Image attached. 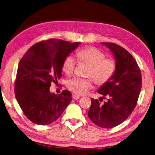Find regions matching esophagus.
Wrapping results in <instances>:
<instances>
[{
    "mask_svg": "<svg viewBox=\"0 0 155 155\" xmlns=\"http://www.w3.org/2000/svg\"><path fill=\"white\" fill-rule=\"evenodd\" d=\"M80 95H74L72 96V98H73L74 100H78V99H80Z\"/></svg>",
    "mask_w": 155,
    "mask_h": 155,
    "instance_id": "1",
    "label": "esophagus"
}]
</instances>
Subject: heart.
<instances>
[{
    "mask_svg": "<svg viewBox=\"0 0 155 155\" xmlns=\"http://www.w3.org/2000/svg\"><path fill=\"white\" fill-rule=\"evenodd\" d=\"M76 56L79 62L89 65L86 73L88 78H75L68 83V89L77 95H84L91 89L93 81L99 86L106 84L115 73L116 64L114 60L106 58V54L97 48H83L77 52ZM75 65V60L71 56H68L62 62V70L70 76L74 73Z\"/></svg>",
    "mask_w": 155,
    "mask_h": 155,
    "instance_id": "b5f03b06",
    "label": "heart"
}]
</instances>
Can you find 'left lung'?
<instances>
[{
  "label": "left lung",
  "mask_w": 155,
  "mask_h": 155,
  "mask_svg": "<svg viewBox=\"0 0 155 155\" xmlns=\"http://www.w3.org/2000/svg\"><path fill=\"white\" fill-rule=\"evenodd\" d=\"M114 54L116 70L110 80L102 85L97 93L99 100L91 99L88 111L89 119L103 128L118 126L130 116L136 107L141 91L140 68L129 52L113 43H102ZM103 99L106 101L102 103Z\"/></svg>",
  "instance_id": "obj_1"
}]
</instances>
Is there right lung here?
I'll use <instances>...</instances> for the list:
<instances>
[{"instance_id":"add662e5","label":"right lung","mask_w":155,"mask_h":155,"mask_svg":"<svg viewBox=\"0 0 155 155\" xmlns=\"http://www.w3.org/2000/svg\"><path fill=\"white\" fill-rule=\"evenodd\" d=\"M80 43H71L51 39L33 45L19 62L14 91L16 100L27 118L38 125L54 122L71 101V93L63 90L51 93L52 83L58 84L62 77L64 60Z\"/></svg>"}]
</instances>
